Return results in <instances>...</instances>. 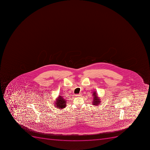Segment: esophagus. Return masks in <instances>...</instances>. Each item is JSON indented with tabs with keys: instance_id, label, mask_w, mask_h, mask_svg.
Listing matches in <instances>:
<instances>
[{
	"instance_id": "obj_1",
	"label": "esophagus",
	"mask_w": 150,
	"mask_h": 150,
	"mask_svg": "<svg viewBox=\"0 0 150 150\" xmlns=\"http://www.w3.org/2000/svg\"><path fill=\"white\" fill-rule=\"evenodd\" d=\"M76 96L77 97H82V95H81V94H76Z\"/></svg>"
}]
</instances>
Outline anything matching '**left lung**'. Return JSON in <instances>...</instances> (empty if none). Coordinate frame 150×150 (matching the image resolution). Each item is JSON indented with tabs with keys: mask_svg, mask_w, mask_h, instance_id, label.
Returning a JSON list of instances; mask_svg holds the SVG:
<instances>
[{
	"mask_svg": "<svg viewBox=\"0 0 150 150\" xmlns=\"http://www.w3.org/2000/svg\"><path fill=\"white\" fill-rule=\"evenodd\" d=\"M96 92H94L93 94V105H98L99 104H100V102H101V100L99 97L97 96V94Z\"/></svg>",
	"mask_w": 150,
	"mask_h": 150,
	"instance_id": "obj_1",
	"label": "left lung"
}]
</instances>
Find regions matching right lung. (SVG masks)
<instances>
[{
    "instance_id": "1",
    "label": "right lung",
    "mask_w": 150,
    "mask_h": 150,
    "mask_svg": "<svg viewBox=\"0 0 150 150\" xmlns=\"http://www.w3.org/2000/svg\"><path fill=\"white\" fill-rule=\"evenodd\" d=\"M55 100V106L59 109L64 108L66 107L67 100L64 98H63L61 96H59V97L56 99Z\"/></svg>"
}]
</instances>
